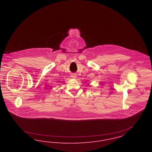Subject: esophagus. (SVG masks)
Returning a JSON list of instances; mask_svg holds the SVG:
<instances>
[{"label": "esophagus", "instance_id": "34e87169", "mask_svg": "<svg viewBox=\"0 0 152 152\" xmlns=\"http://www.w3.org/2000/svg\"><path fill=\"white\" fill-rule=\"evenodd\" d=\"M71 77L73 79H76L77 78V75L76 74H72L71 75Z\"/></svg>", "mask_w": 152, "mask_h": 152}]
</instances>
